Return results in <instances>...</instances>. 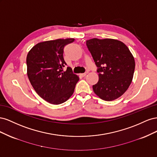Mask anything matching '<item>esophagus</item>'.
Here are the masks:
<instances>
[{"instance_id":"esophagus-1","label":"esophagus","mask_w":157,"mask_h":157,"mask_svg":"<svg viewBox=\"0 0 157 157\" xmlns=\"http://www.w3.org/2000/svg\"><path fill=\"white\" fill-rule=\"evenodd\" d=\"M87 73H88V72H86V73H81V74H80V75H81L82 77H85V76L87 75Z\"/></svg>"}]
</instances>
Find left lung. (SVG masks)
I'll return each instance as SVG.
<instances>
[{
    "label": "left lung",
    "instance_id": "obj_1",
    "mask_svg": "<svg viewBox=\"0 0 157 157\" xmlns=\"http://www.w3.org/2000/svg\"><path fill=\"white\" fill-rule=\"evenodd\" d=\"M86 46L98 67L99 80L93 85L97 96L105 101H113L124 94L132 81L134 58L122 42L112 39L86 40Z\"/></svg>",
    "mask_w": 157,
    "mask_h": 157
}]
</instances>
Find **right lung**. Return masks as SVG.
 I'll return each instance as SVG.
<instances>
[{"label": "right lung", "mask_w": 157, "mask_h": 157, "mask_svg": "<svg viewBox=\"0 0 157 157\" xmlns=\"http://www.w3.org/2000/svg\"><path fill=\"white\" fill-rule=\"evenodd\" d=\"M75 39H56L39 42L27 56V76L33 88L45 101L59 105L72 96L79 78L73 74L63 59L65 46Z\"/></svg>", "instance_id": "obj_1"}]
</instances>
